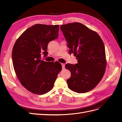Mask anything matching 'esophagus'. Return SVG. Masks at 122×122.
I'll return each mask as SVG.
<instances>
[{"label":"esophagus","mask_w":122,"mask_h":122,"mask_svg":"<svg viewBox=\"0 0 122 122\" xmlns=\"http://www.w3.org/2000/svg\"><path fill=\"white\" fill-rule=\"evenodd\" d=\"M61 66H62V70H64L65 69V64H61Z\"/></svg>","instance_id":"34e87169"}]
</instances>
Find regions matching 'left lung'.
I'll return each mask as SVG.
<instances>
[{
	"instance_id": "8db88e82",
	"label": "left lung",
	"mask_w": 122,
	"mask_h": 122,
	"mask_svg": "<svg viewBox=\"0 0 122 122\" xmlns=\"http://www.w3.org/2000/svg\"><path fill=\"white\" fill-rule=\"evenodd\" d=\"M68 42L70 54L76 57L78 64H67L71 72L67 80L69 88L78 93H86L96 86L105 72L107 61L104 43L97 33L79 22L61 25Z\"/></svg>"
}]
</instances>
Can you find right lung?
<instances>
[{
    "instance_id": "1",
    "label": "right lung",
    "mask_w": 122,
    "mask_h": 122,
    "mask_svg": "<svg viewBox=\"0 0 122 122\" xmlns=\"http://www.w3.org/2000/svg\"><path fill=\"white\" fill-rule=\"evenodd\" d=\"M59 25L36 24L24 31L15 43L12 50L14 70L21 84L28 91L43 95L52 89L62 69L58 61L47 62L48 43L58 36Z\"/></svg>"
}]
</instances>
